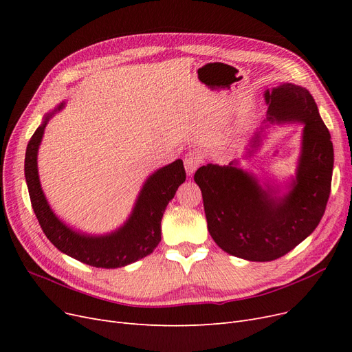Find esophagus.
<instances>
[{
    "mask_svg": "<svg viewBox=\"0 0 352 352\" xmlns=\"http://www.w3.org/2000/svg\"><path fill=\"white\" fill-rule=\"evenodd\" d=\"M202 164V155L199 153H188L184 158V165H186L187 174H194L198 166Z\"/></svg>",
    "mask_w": 352,
    "mask_h": 352,
    "instance_id": "esophagus-1",
    "label": "esophagus"
}]
</instances>
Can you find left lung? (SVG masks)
Returning a JSON list of instances; mask_svg holds the SVG:
<instances>
[{"label":"left lung","instance_id":"left-lung-1","mask_svg":"<svg viewBox=\"0 0 352 352\" xmlns=\"http://www.w3.org/2000/svg\"><path fill=\"white\" fill-rule=\"evenodd\" d=\"M265 101L270 122L304 124L302 154L289 194L274 198L232 162L204 165L194 175L212 239L226 252L248 261L276 260L317 228L334 166L329 131L307 88L281 84L265 92Z\"/></svg>","mask_w":352,"mask_h":352}]
</instances>
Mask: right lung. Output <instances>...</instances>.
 I'll use <instances>...</instances> for the list:
<instances>
[{
  "label": "right lung",
  "mask_w": 352,
  "mask_h": 352,
  "mask_svg": "<svg viewBox=\"0 0 352 352\" xmlns=\"http://www.w3.org/2000/svg\"><path fill=\"white\" fill-rule=\"evenodd\" d=\"M50 117L47 116L32 134L27 145L24 164L31 206L47 238L61 252L97 268L124 267L151 254L161 241V219L165 207L186 181L182 161L177 160L165 165L146 179L131 217L117 232L104 236L81 235L55 217L40 186L36 153Z\"/></svg>",
  "instance_id": "1"
}]
</instances>
